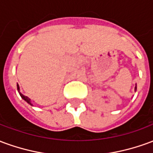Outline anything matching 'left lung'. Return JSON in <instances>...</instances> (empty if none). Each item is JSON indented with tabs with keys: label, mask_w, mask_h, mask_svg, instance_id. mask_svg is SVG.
Segmentation results:
<instances>
[{
	"label": "left lung",
	"mask_w": 153,
	"mask_h": 153,
	"mask_svg": "<svg viewBox=\"0 0 153 153\" xmlns=\"http://www.w3.org/2000/svg\"><path fill=\"white\" fill-rule=\"evenodd\" d=\"M136 90H137V87H135V91H136Z\"/></svg>",
	"instance_id": "left-lung-1"
}]
</instances>
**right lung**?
Masks as SVG:
<instances>
[{"mask_svg":"<svg viewBox=\"0 0 153 153\" xmlns=\"http://www.w3.org/2000/svg\"><path fill=\"white\" fill-rule=\"evenodd\" d=\"M17 89H18L19 93V95H20V97H21L22 98L25 100V102H28V104H30V105H31V106H32L31 100H30V98H28V97H26V96H25V95H23V94H22V93H20V92H19V84H17Z\"/></svg>","mask_w":153,"mask_h":153,"instance_id":"right-lung-1","label":"right lung"}]
</instances>
